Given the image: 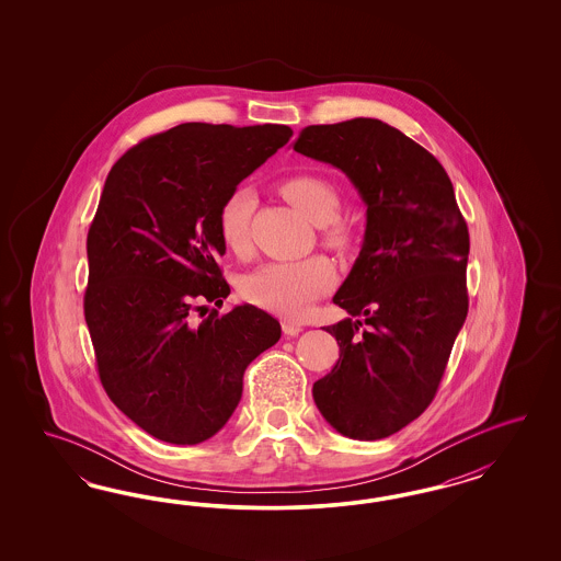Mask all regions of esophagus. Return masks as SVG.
Wrapping results in <instances>:
<instances>
[{"instance_id": "1", "label": "esophagus", "mask_w": 561, "mask_h": 561, "mask_svg": "<svg viewBox=\"0 0 561 561\" xmlns=\"http://www.w3.org/2000/svg\"><path fill=\"white\" fill-rule=\"evenodd\" d=\"M282 329H284V333H286L288 337H294V335H298V333L302 331V324L296 323V321H289V319H284V321H282Z\"/></svg>"}]
</instances>
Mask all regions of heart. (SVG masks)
<instances>
[{
    "mask_svg": "<svg viewBox=\"0 0 561 561\" xmlns=\"http://www.w3.org/2000/svg\"><path fill=\"white\" fill-rule=\"evenodd\" d=\"M282 195L308 220L323 228V237L331 247H345L352 230L340 214V191L333 181L317 172L291 174L282 183ZM253 211V199L247 191H234L218 216V228L224 244L240 253L249 242V220ZM335 272L329 261L310 256L302 261L267 263L244 277L242 296L284 317H300L321 294L333 286Z\"/></svg>",
    "mask_w": 561,
    "mask_h": 561,
    "instance_id": "b5f03b06",
    "label": "heart"
}]
</instances>
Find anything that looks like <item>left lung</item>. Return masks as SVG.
<instances>
[{
	"instance_id": "8db88e82",
	"label": "left lung",
	"mask_w": 561,
	"mask_h": 561,
	"mask_svg": "<svg viewBox=\"0 0 561 561\" xmlns=\"http://www.w3.org/2000/svg\"><path fill=\"white\" fill-rule=\"evenodd\" d=\"M294 150L345 172L368 207L362 251L333 296L350 317L324 327L340 359L312 397L343 436L380 440L438 391L469 310L467 221L440 162L382 121L308 125Z\"/></svg>"
}]
</instances>
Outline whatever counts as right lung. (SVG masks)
I'll return each instance as SVG.
<instances>
[{
	"instance_id": "right-lung-1",
	"label": "right lung",
	"mask_w": 561,
	"mask_h": 561,
	"mask_svg": "<svg viewBox=\"0 0 561 561\" xmlns=\"http://www.w3.org/2000/svg\"><path fill=\"white\" fill-rule=\"evenodd\" d=\"M289 137L288 125L183 123L139 141L106 176L85 240V324L104 391L158 440L220 432L247 366L282 337L253 305L211 308L199 324L188 312L230 294L221 205Z\"/></svg>"
}]
</instances>
